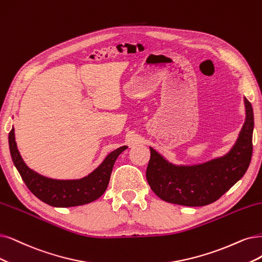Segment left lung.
<instances>
[{
	"label": "left lung",
	"mask_w": 262,
	"mask_h": 262,
	"mask_svg": "<svg viewBox=\"0 0 262 262\" xmlns=\"http://www.w3.org/2000/svg\"><path fill=\"white\" fill-rule=\"evenodd\" d=\"M246 119L234 146L224 157L198 165H175L150 148L146 176L163 201L183 206H205L216 202L245 175L253 156L254 112L244 98Z\"/></svg>",
	"instance_id": "left-lung-1"
}]
</instances>
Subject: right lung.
<instances>
[{
  "label": "right lung",
  "mask_w": 262,
  "mask_h": 262,
  "mask_svg": "<svg viewBox=\"0 0 262 262\" xmlns=\"http://www.w3.org/2000/svg\"><path fill=\"white\" fill-rule=\"evenodd\" d=\"M8 143L14 165L20 173L28 189L37 199L54 207L79 206L99 199L109 185L116 159L124 150L127 149V147L123 146L109 153L100 165L84 178L58 180L44 177L26 165L17 149L14 127L9 132Z\"/></svg>",
  "instance_id": "add662e5"
}]
</instances>
